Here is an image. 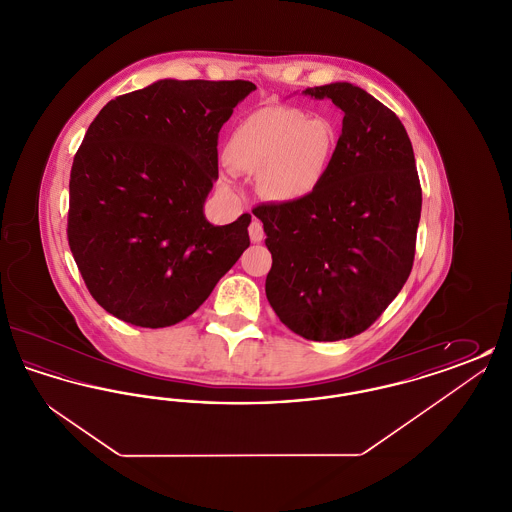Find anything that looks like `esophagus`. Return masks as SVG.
Masks as SVG:
<instances>
[{
  "label": "esophagus",
  "mask_w": 512,
  "mask_h": 512,
  "mask_svg": "<svg viewBox=\"0 0 512 512\" xmlns=\"http://www.w3.org/2000/svg\"><path fill=\"white\" fill-rule=\"evenodd\" d=\"M249 238H251V242L253 244H259V242H263V238H265V230H263V222L259 219L251 220V224H249Z\"/></svg>",
  "instance_id": "34e87169"
}]
</instances>
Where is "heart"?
<instances>
[{"label":"heart","instance_id":"obj_1","mask_svg":"<svg viewBox=\"0 0 512 512\" xmlns=\"http://www.w3.org/2000/svg\"><path fill=\"white\" fill-rule=\"evenodd\" d=\"M338 124L307 117L301 109L268 105L247 115L224 144V163L232 172L259 174V194L276 203L315 194L332 169ZM224 184L230 176L224 174Z\"/></svg>","mask_w":512,"mask_h":512}]
</instances>
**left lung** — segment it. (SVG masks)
<instances>
[{
    "mask_svg": "<svg viewBox=\"0 0 512 512\" xmlns=\"http://www.w3.org/2000/svg\"><path fill=\"white\" fill-rule=\"evenodd\" d=\"M343 111L332 169L317 192L253 209L272 267L268 303L305 340L353 338L380 317L414 261L422 190L405 126L349 82L307 88Z\"/></svg>",
    "mask_w": 512,
    "mask_h": 512,
    "instance_id": "obj_1",
    "label": "left lung"
}]
</instances>
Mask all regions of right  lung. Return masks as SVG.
<instances>
[{"mask_svg": "<svg viewBox=\"0 0 512 512\" xmlns=\"http://www.w3.org/2000/svg\"><path fill=\"white\" fill-rule=\"evenodd\" d=\"M257 86L174 80L111 99L76 151L69 245L99 305L128 324L190 317L249 247L251 215L215 226L222 124Z\"/></svg>", "mask_w": 512, "mask_h": 512, "instance_id": "add662e5", "label": "right lung"}]
</instances>
